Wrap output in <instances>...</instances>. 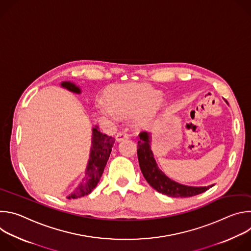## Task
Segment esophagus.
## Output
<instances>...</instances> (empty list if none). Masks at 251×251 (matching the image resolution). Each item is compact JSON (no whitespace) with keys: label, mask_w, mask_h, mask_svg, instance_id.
I'll use <instances>...</instances> for the list:
<instances>
[{"label":"esophagus","mask_w":251,"mask_h":251,"mask_svg":"<svg viewBox=\"0 0 251 251\" xmlns=\"http://www.w3.org/2000/svg\"><path fill=\"white\" fill-rule=\"evenodd\" d=\"M129 138V135L125 132V131H121V132H118L117 133V135H116V140L118 141V142H120V141H123V140H125V139H128Z\"/></svg>","instance_id":"34e87169"}]
</instances>
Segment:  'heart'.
Here are the masks:
<instances>
[{
    "instance_id": "1",
    "label": "heart",
    "mask_w": 251,
    "mask_h": 251,
    "mask_svg": "<svg viewBox=\"0 0 251 251\" xmlns=\"http://www.w3.org/2000/svg\"><path fill=\"white\" fill-rule=\"evenodd\" d=\"M107 101L98 100V111L111 119L118 116H134L137 128H146L153 121L163 106L162 92L157 88L142 83L117 84L110 86L105 93Z\"/></svg>"
}]
</instances>
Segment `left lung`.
I'll return each instance as SVG.
<instances>
[{"instance_id": "obj_1", "label": "left lung", "mask_w": 251, "mask_h": 251, "mask_svg": "<svg viewBox=\"0 0 251 251\" xmlns=\"http://www.w3.org/2000/svg\"><path fill=\"white\" fill-rule=\"evenodd\" d=\"M139 136L137 154L140 169L148 184L157 192L172 198H189L200 195L212 187H189L171 180L156 164L150 148L149 134L147 132H141Z\"/></svg>"}]
</instances>
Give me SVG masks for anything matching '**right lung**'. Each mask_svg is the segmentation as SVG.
<instances>
[{"label":"right lung","instance_id":"right-lung-1","mask_svg":"<svg viewBox=\"0 0 251 251\" xmlns=\"http://www.w3.org/2000/svg\"><path fill=\"white\" fill-rule=\"evenodd\" d=\"M61 86L71 92L80 93V89L74 83L65 81L61 83ZM92 131V147L85 176L78 188L68 197V199H77L87 196L94 190V188L99 183L106 163L109 159L112 147L114 145L115 139L113 137L101 133L97 130V127L93 128Z\"/></svg>","mask_w":251,"mask_h":251}]
</instances>
